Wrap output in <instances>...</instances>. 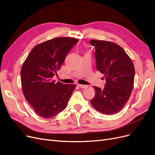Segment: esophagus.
Instances as JSON below:
<instances>
[{
    "instance_id": "esophagus-1",
    "label": "esophagus",
    "mask_w": 155,
    "mask_h": 155,
    "mask_svg": "<svg viewBox=\"0 0 155 155\" xmlns=\"http://www.w3.org/2000/svg\"><path fill=\"white\" fill-rule=\"evenodd\" d=\"M78 86L81 88H86L87 87V86H86V85H82V84H78Z\"/></svg>"
}]
</instances>
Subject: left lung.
<instances>
[{
  "instance_id": "8db88e82",
  "label": "left lung",
  "mask_w": 155,
  "mask_h": 155,
  "mask_svg": "<svg viewBox=\"0 0 155 155\" xmlns=\"http://www.w3.org/2000/svg\"><path fill=\"white\" fill-rule=\"evenodd\" d=\"M89 43L95 49L97 69L106 81L103 89L94 86L95 95L91 104L101 113H117L128 101L133 89V63L116 43L100 40H91Z\"/></svg>"
}]
</instances>
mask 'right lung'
I'll return each instance as SVG.
<instances>
[{
  "mask_svg": "<svg viewBox=\"0 0 155 155\" xmlns=\"http://www.w3.org/2000/svg\"><path fill=\"white\" fill-rule=\"evenodd\" d=\"M78 41L72 37H57L37 44L23 63L22 92L38 116L50 118L66 107L76 85L56 83L53 77Z\"/></svg>",
  "mask_w": 155,
  "mask_h": 155,
  "instance_id": "obj_1",
  "label": "right lung"
}]
</instances>
